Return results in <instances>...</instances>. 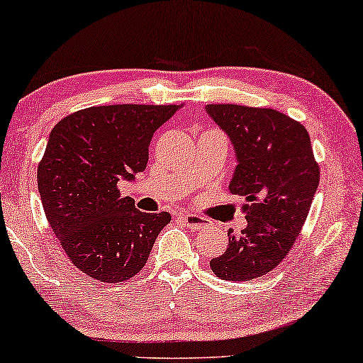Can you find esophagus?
<instances>
[{"instance_id": "1", "label": "esophagus", "mask_w": 363, "mask_h": 363, "mask_svg": "<svg viewBox=\"0 0 363 363\" xmlns=\"http://www.w3.org/2000/svg\"><path fill=\"white\" fill-rule=\"evenodd\" d=\"M182 222L186 225L188 228L191 230H200V228H205L206 225H208V220H205L203 216H199V215H191V213H185L180 216Z\"/></svg>"}]
</instances>
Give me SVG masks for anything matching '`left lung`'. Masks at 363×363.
<instances>
[{"label":"left lung","instance_id":"1","mask_svg":"<svg viewBox=\"0 0 363 363\" xmlns=\"http://www.w3.org/2000/svg\"><path fill=\"white\" fill-rule=\"evenodd\" d=\"M205 111L227 133L237 167L230 191L248 205L247 227L211 258L218 279L248 281L268 274L289 255L307 220L320 172L308 131L270 108L206 105Z\"/></svg>","mask_w":363,"mask_h":363}]
</instances>
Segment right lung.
Returning <instances> with one entry per match:
<instances>
[{
	"label": "right lung",
	"instance_id": "obj_1",
	"mask_svg": "<svg viewBox=\"0 0 363 363\" xmlns=\"http://www.w3.org/2000/svg\"><path fill=\"white\" fill-rule=\"evenodd\" d=\"M177 105H110L74 111L51 130L38 167L46 218L65 253L91 279L116 284L138 274L172 216L143 213L121 199L148 163L155 131Z\"/></svg>",
	"mask_w": 363,
	"mask_h": 363
}]
</instances>
